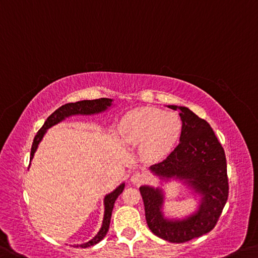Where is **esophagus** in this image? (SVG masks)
<instances>
[{
  "mask_svg": "<svg viewBox=\"0 0 258 258\" xmlns=\"http://www.w3.org/2000/svg\"><path fill=\"white\" fill-rule=\"evenodd\" d=\"M145 180H146L145 175L139 173V172L133 173L132 177H131V181H132L133 183H136V185H140V183H142Z\"/></svg>",
  "mask_w": 258,
  "mask_h": 258,
  "instance_id": "34e87169",
  "label": "esophagus"
}]
</instances>
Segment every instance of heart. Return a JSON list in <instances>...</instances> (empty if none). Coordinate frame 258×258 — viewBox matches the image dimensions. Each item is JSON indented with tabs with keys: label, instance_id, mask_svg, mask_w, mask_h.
<instances>
[{
	"label": "heart",
	"instance_id": "heart-1",
	"mask_svg": "<svg viewBox=\"0 0 258 258\" xmlns=\"http://www.w3.org/2000/svg\"><path fill=\"white\" fill-rule=\"evenodd\" d=\"M119 132L128 144H141L145 157L159 159L177 145L182 132V121L174 112L150 107L138 108L125 114Z\"/></svg>",
	"mask_w": 258,
	"mask_h": 258
}]
</instances>
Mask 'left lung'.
<instances>
[{"instance_id":"1","label":"left lung","mask_w":258,"mask_h":258,"mask_svg":"<svg viewBox=\"0 0 258 258\" xmlns=\"http://www.w3.org/2000/svg\"><path fill=\"white\" fill-rule=\"evenodd\" d=\"M169 108L177 110L175 105ZM182 120L180 144L164 161L151 165L155 174L186 179L202 194L198 214L183 220L163 218L161 190L148 186L140 187L149 230L173 243L187 242L214 230L228 198L227 164L224 148L208 122L185 107H179Z\"/></svg>"}]
</instances>
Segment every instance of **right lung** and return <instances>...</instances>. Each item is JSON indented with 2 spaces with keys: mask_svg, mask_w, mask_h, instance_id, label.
I'll list each match as a JSON object with an SVG mask.
<instances>
[{
  "mask_svg": "<svg viewBox=\"0 0 258 258\" xmlns=\"http://www.w3.org/2000/svg\"><path fill=\"white\" fill-rule=\"evenodd\" d=\"M111 99H97V100H84V101H79L76 102V103H67L62 105V107L55 110L50 116L47 118V120L44 121V124L42 127L39 130V132L36 133V136L34 137L33 144H32V148H31V156L30 159L33 158V155L35 153L36 148H38L39 142L41 141V139L43 138L46 131L51 127L52 125L57 124L60 120H63L65 117L72 116V114H92V113H97L101 111H104L107 110L108 107L111 105ZM124 183L120 185L117 188L116 190H113L111 194H109L105 196L104 199V206H105V211H104V219H103V225H102V228L100 232L97 233V235L95 238L92 239L88 242L83 243V244H75L73 247H80V248H87L94 246L97 242L104 238L107 235V233L109 231V226H110V219H111V214H112V209H113V204L116 202V200L118 196L121 194V191L124 190Z\"/></svg>",
  "mask_w": 258,
  "mask_h": 258,
  "instance_id": "obj_1",
  "label": "right lung"
}]
</instances>
